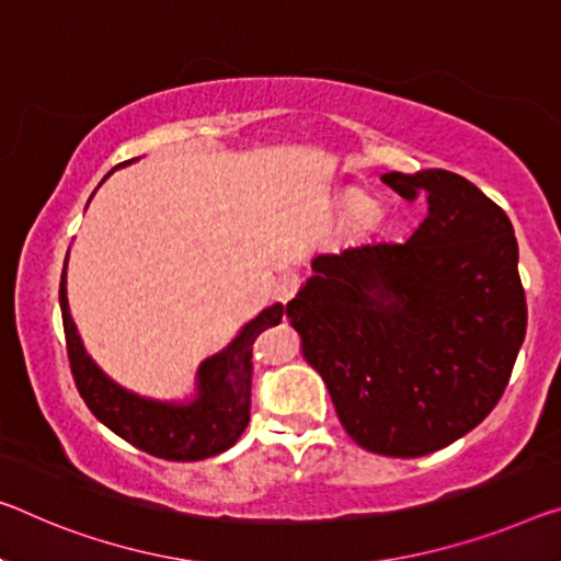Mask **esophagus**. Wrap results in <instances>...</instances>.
<instances>
[{
	"label": "esophagus",
	"mask_w": 561,
	"mask_h": 561,
	"mask_svg": "<svg viewBox=\"0 0 561 561\" xmlns=\"http://www.w3.org/2000/svg\"><path fill=\"white\" fill-rule=\"evenodd\" d=\"M298 288H300V275L298 273H286L278 280V286H275V296H278L283 304H288V300L296 298Z\"/></svg>",
	"instance_id": "1"
}]
</instances>
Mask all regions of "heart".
I'll use <instances>...</instances> for the list:
<instances>
[{
	"label": "heart",
	"mask_w": 561,
	"mask_h": 561,
	"mask_svg": "<svg viewBox=\"0 0 561 561\" xmlns=\"http://www.w3.org/2000/svg\"><path fill=\"white\" fill-rule=\"evenodd\" d=\"M376 203L370 201L368 195L358 193V191H351L341 197L339 203V215L343 222H348V226H366V222H370L376 218Z\"/></svg>",
	"instance_id": "b5f03b06"
}]
</instances>
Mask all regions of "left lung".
<instances>
[{"label": "left lung", "instance_id": "left-lung-1", "mask_svg": "<svg viewBox=\"0 0 561 561\" xmlns=\"http://www.w3.org/2000/svg\"><path fill=\"white\" fill-rule=\"evenodd\" d=\"M381 180L424 195L403 243L318 255L286 306L343 428L364 449L413 459L489 416L527 333L512 220L449 170Z\"/></svg>", "mask_w": 561, "mask_h": 561}]
</instances>
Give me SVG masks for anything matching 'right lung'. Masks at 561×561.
Returning a JSON list of instances; mask_svg holds the SVG:
<instances>
[{
	"mask_svg": "<svg viewBox=\"0 0 561 561\" xmlns=\"http://www.w3.org/2000/svg\"><path fill=\"white\" fill-rule=\"evenodd\" d=\"M135 160L123 162V168ZM59 308H62L72 376L88 409L125 442L168 461H201L222 454L238 442L251 421L253 343L268 325L280 323L286 313L283 304L263 308L253 321H248L238 331L226 348L213 353L197 366L191 399L160 401L112 381L92 360L77 333L70 304H67V257L62 280H59Z\"/></svg>",
	"mask_w": 561,
	"mask_h": 561,
	"instance_id": "obj_1",
	"label": "right lung"
}]
</instances>
